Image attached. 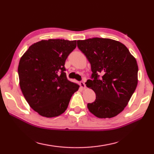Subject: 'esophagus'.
I'll use <instances>...</instances> for the list:
<instances>
[{
	"mask_svg": "<svg viewBox=\"0 0 154 154\" xmlns=\"http://www.w3.org/2000/svg\"><path fill=\"white\" fill-rule=\"evenodd\" d=\"M79 85H80V87L82 88H83V89H85V83L83 82H79Z\"/></svg>",
	"mask_w": 154,
	"mask_h": 154,
	"instance_id": "esophagus-1",
	"label": "esophagus"
}]
</instances>
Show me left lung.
Here are the masks:
<instances>
[{"mask_svg": "<svg viewBox=\"0 0 154 154\" xmlns=\"http://www.w3.org/2000/svg\"><path fill=\"white\" fill-rule=\"evenodd\" d=\"M77 47L91 64L92 74L86 85L96 100L88 104L98 118H111L124 110L136 90L138 65L124 44L110 38L77 41Z\"/></svg>", "mask_w": 154, "mask_h": 154, "instance_id": "obj_1", "label": "left lung"}]
</instances>
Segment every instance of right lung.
Wrapping results in <instances>:
<instances>
[{"label": "right lung", "mask_w": 154, "mask_h": 154, "mask_svg": "<svg viewBox=\"0 0 154 154\" xmlns=\"http://www.w3.org/2000/svg\"><path fill=\"white\" fill-rule=\"evenodd\" d=\"M76 41L42 40L29 47L18 66L20 85L34 111L46 118L66 111L72 94L79 86L68 80L64 67Z\"/></svg>", "instance_id": "add662e5"}]
</instances>
